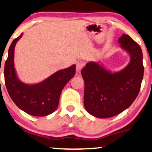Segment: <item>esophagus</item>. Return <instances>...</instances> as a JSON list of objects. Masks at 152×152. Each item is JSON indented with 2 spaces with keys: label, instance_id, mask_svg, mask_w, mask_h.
Returning a JSON list of instances; mask_svg holds the SVG:
<instances>
[{
  "label": "esophagus",
  "instance_id": "1",
  "mask_svg": "<svg viewBox=\"0 0 152 152\" xmlns=\"http://www.w3.org/2000/svg\"><path fill=\"white\" fill-rule=\"evenodd\" d=\"M85 65L84 62L83 61H79L77 63V65H76V69H77V71L79 72L80 70H82L83 67H84Z\"/></svg>",
  "mask_w": 152,
  "mask_h": 152
}]
</instances>
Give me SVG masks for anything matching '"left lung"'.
Wrapping results in <instances>:
<instances>
[{
	"label": "left lung",
	"instance_id": "left-lung-1",
	"mask_svg": "<svg viewBox=\"0 0 152 152\" xmlns=\"http://www.w3.org/2000/svg\"><path fill=\"white\" fill-rule=\"evenodd\" d=\"M118 43L130 56L126 67L111 72L98 62L89 61L81 72L85 84L84 107L98 118H111L124 111L140 91L144 74L141 48L125 34L118 39Z\"/></svg>",
	"mask_w": 152,
	"mask_h": 152
}]
</instances>
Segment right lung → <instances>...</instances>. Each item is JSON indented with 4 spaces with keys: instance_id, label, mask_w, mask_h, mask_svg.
Masks as SVG:
<instances>
[{
    "instance_id": "1",
    "label": "right lung",
    "mask_w": 152,
    "mask_h": 152,
    "mask_svg": "<svg viewBox=\"0 0 152 152\" xmlns=\"http://www.w3.org/2000/svg\"><path fill=\"white\" fill-rule=\"evenodd\" d=\"M23 33L14 39L8 50L5 64V82L10 97L15 104L28 114L34 116L50 115L57 109L64 87L75 74L76 66L59 70L42 82L26 84L18 77L14 67V48Z\"/></svg>"
}]
</instances>
